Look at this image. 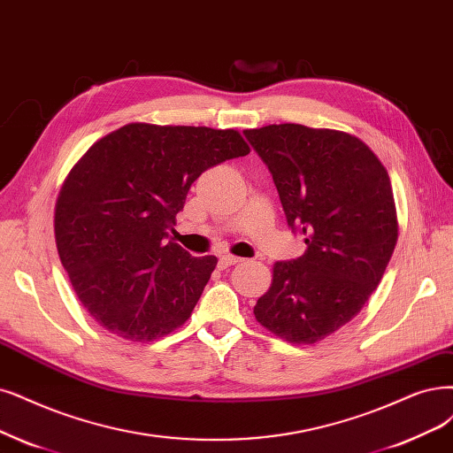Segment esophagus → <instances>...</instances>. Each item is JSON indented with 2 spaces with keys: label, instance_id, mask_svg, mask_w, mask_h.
I'll return each instance as SVG.
<instances>
[{
  "label": "esophagus",
  "instance_id": "esophagus-1",
  "mask_svg": "<svg viewBox=\"0 0 453 453\" xmlns=\"http://www.w3.org/2000/svg\"><path fill=\"white\" fill-rule=\"evenodd\" d=\"M241 261L242 259L237 257V256H222L220 257V266H222V269H227V266H233V265H237Z\"/></svg>",
  "mask_w": 453,
  "mask_h": 453
}]
</instances>
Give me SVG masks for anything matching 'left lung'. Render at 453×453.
Returning a JSON list of instances; mask_svg holds the SVG:
<instances>
[{"label":"left lung","instance_id":"left-lung-1","mask_svg":"<svg viewBox=\"0 0 453 453\" xmlns=\"http://www.w3.org/2000/svg\"><path fill=\"white\" fill-rule=\"evenodd\" d=\"M244 134L308 244L298 259L274 263L254 315L274 336L311 345L357 317L387 271L399 229L390 177L349 132L283 123Z\"/></svg>","mask_w":453,"mask_h":453}]
</instances>
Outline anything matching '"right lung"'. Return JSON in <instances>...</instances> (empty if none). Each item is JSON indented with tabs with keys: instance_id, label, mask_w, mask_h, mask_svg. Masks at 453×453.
I'll return each mask as SVG.
<instances>
[{
	"instance_id": "add662e5",
	"label": "right lung",
	"mask_w": 453,
	"mask_h": 453,
	"mask_svg": "<svg viewBox=\"0 0 453 453\" xmlns=\"http://www.w3.org/2000/svg\"><path fill=\"white\" fill-rule=\"evenodd\" d=\"M248 153L235 128L128 123L73 165L56 201V246L100 326L147 343L188 321L218 259L192 257L167 231L201 173Z\"/></svg>"
}]
</instances>
